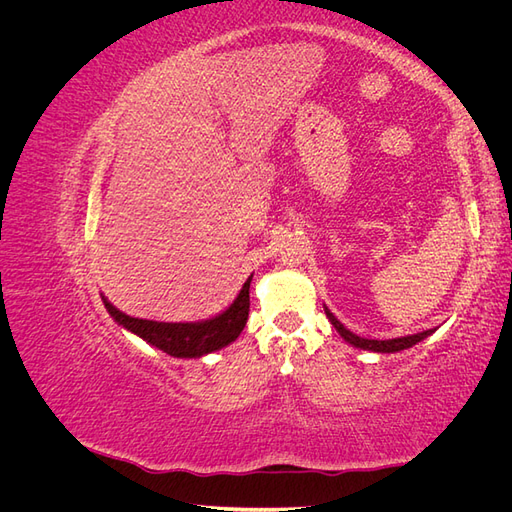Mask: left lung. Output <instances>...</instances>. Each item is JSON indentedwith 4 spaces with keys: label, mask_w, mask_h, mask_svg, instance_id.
<instances>
[{
    "label": "left lung",
    "mask_w": 512,
    "mask_h": 512,
    "mask_svg": "<svg viewBox=\"0 0 512 512\" xmlns=\"http://www.w3.org/2000/svg\"><path fill=\"white\" fill-rule=\"evenodd\" d=\"M324 314L331 320V324L335 327V331L342 335L348 344H352L354 348H361V350H371V352H399V350H406L412 348L414 344L423 342L425 337H429L431 333H436V329H429L423 333H416V335H406V337H395V339H365L354 335L352 331H348L342 322H339L327 307H324Z\"/></svg>",
    "instance_id": "obj_1"
}]
</instances>
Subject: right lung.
Segmentation results:
<instances>
[{"label":"right lung","instance_id":"obj_1","mask_svg":"<svg viewBox=\"0 0 512 512\" xmlns=\"http://www.w3.org/2000/svg\"><path fill=\"white\" fill-rule=\"evenodd\" d=\"M250 282L252 275L247 277L237 299L222 314L200 322H158L132 318L119 312L106 297H102V303L119 327L145 339L147 344L156 346L170 356H177V359H200L209 352L226 348L241 335L247 314H250Z\"/></svg>","mask_w":512,"mask_h":512}]
</instances>
